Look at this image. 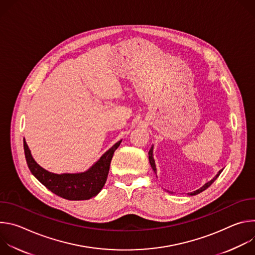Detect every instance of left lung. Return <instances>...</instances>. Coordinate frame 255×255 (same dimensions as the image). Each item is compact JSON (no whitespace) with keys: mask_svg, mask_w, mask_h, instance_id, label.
<instances>
[{"mask_svg":"<svg viewBox=\"0 0 255 255\" xmlns=\"http://www.w3.org/2000/svg\"><path fill=\"white\" fill-rule=\"evenodd\" d=\"M152 150H153V147H151L150 148V150H149V152H148V155H149V162H150V165H151V167H152V169L154 170V172L156 173V168H155V163H154V159H153V155H152ZM222 170L223 169H221L219 172H218V174L211 180V181H209V183H207L205 186H203L201 189H199V190H197V191H195V192H193V193H190V195L191 196H194V195H198V194H200V193H202L203 191H205L206 189H208L214 181L216 180V178L220 175V173L222 172Z\"/></svg>","mask_w":255,"mask_h":255,"instance_id":"1","label":"left lung"}]
</instances>
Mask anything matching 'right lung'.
<instances>
[{"label":"right lung","mask_w":255,"mask_h":255,"mask_svg":"<svg viewBox=\"0 0 255 255\" xmlns=\"http://www.w3.org/2000/svg\"><path fill=\"white\" fill-rule=\"evenodd\" d=\"M121 141L117 142L96 162L92 168L83 173L55 174L49 172L36 163L33 159L28 145L24 139V152L28 167L32 174L53 194L70 201L88 200L103 189L110 169V163L115 150Z\"/></svg>","instance_id":"obj_1"}]
</instances>
